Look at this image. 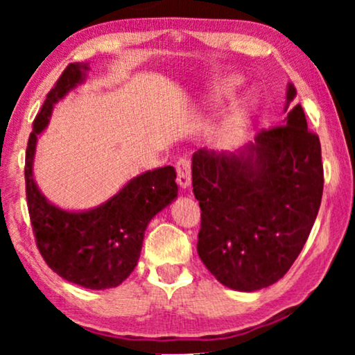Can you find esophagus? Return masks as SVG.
I'll use <instances>...</instances> for the list:
<instances>
[{
    "mask_svg": "<svg viewBox=\"0 0 355 355\" xmlns=\"http://www.w3.org/2000/svg\"><path fill=\"white\" fill-rule=\"evenodd\" d=\"M176 171H178V184L182 189H189L192 181L191 176V163H189L187 158H181L176 164Z\"/></svg>",
    "mask_w": 355,
    "mask_h": 355,
    "instance_id": "1",
    "label": "esophagus"
}]
</instances>
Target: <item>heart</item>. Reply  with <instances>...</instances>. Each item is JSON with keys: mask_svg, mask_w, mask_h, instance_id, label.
<instances>
[{"mask_svg": "<svg viewBox=\"0 0 355 355\" xmlns=\"http://www.w3.org/2000/svg\"><path fill=\"white\" fill-rule=\"evenodd\" d=\"M241 84L242 77L237 74H225L218 77L216 80H213L210 90H208V103L220 105L225 100L231 98ZM252 110H254V103L250 98L241 100L239 103L232 106L218 123L216 129L213 130V147L216 150H231L236 145H239L249 130Z\"/></svg>", "mask_w": 355, "mask_h": 355, "instance_id": "heart-1", "label": "heart"}]
</instances>
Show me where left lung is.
Returning <instances> with one entry per match:
<instances>
[{
    "mask_svg": "<svg viewBox=\"0 0 355 355\" xmlns=\"http://www.w3.org/2000/svg\"><path fill=\"white\" fill-rule=\"evenodd\" d=\"M288 84L281 128L261 130L237 153L192 155L193 196L202 210L197 252L226 288L254 293L288 273L318 215L322 147Z\"/></svg>",
    "mask_w": 355,
    "mask_h": 355,
    "instance_id": "obj_1",
    "label": "left lung"
}]
</instances>
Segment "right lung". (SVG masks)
Here are the masks:
<instances>
[{
    "label": "right lung",
    "instance_id": "1",
    "mask_svg": "<svg viewBox=\"0 0 355 355\" xmlns=\"http://www.w3.org/2000/svg\"><path fill=\"white\" fill-rule=\"evenodd\" d=\"M89 62L62 72L33 121L26 153V189L37 247L48 266L87 289L119 286L137 265L148 223L176 200V169L157 168L129 179L113 197L87 210H66L43 196L33 176L37 142L55 105L87 80Z\"/></svg>",
    "mask_w": 355,
    "mask_h": 355
}]
</instances>
